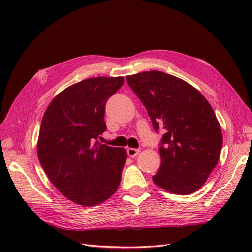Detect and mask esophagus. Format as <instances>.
I'll return each mask as SVG.
<instances>
[{
  "label": "esophagus",
  "mask_w": 252,
  "mask_h": 252,
  "mask_svg": "<svg viewBox=\"0 0 252 252\" xmlns=\"http://www.w3.org/2000/svg\"><path fill=\"white\" fill-rule=\"evenodd\" d=\"M139 152H140V149H136V148H128L127 149V155L131 158L138 156Z\"/></svg>",
  "instance_id": "esophagus-1"
}]
</instances>
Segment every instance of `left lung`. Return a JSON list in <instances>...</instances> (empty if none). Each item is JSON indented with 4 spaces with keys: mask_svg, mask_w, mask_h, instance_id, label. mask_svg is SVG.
I'll return each instance as SVG.
<instances>
[{
    "mask_svg": "<svg viewBox=\"0 0 252 252\" xmlns=\"http://www.w3.org/2000/svg\"><path fill=\"white\" fill-rule=\"evenodd\" d=\"M151 120L159 143L161 167L155 184L174 194L200 189L218 164L223 135L216 113L199 90L162 71L126 77Z\"/></svg>",
    "mask_w": 252,
    "mask_h": 252,
    "instance_id": "8db88e82",
    "label": "left lung"
}]
</instances>
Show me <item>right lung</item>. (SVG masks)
<instances>
[{
  "label": "right lung",
  "mask_w": 252,
  "mask_h": 252,
  "mask_svg": "<svg viewBox=\"0 0 252 252\" xmlns=\"http://www.w3.org/2000/svg\"><path fill=\"white\" fill-rule=\"evenodd\" d=\"M124 79L97 77L59 94L44 113L37 157L44 171L68 200L101 204L117 191L127 158L124 148L101 144L105 106Z\"/></svg>",
  "instance_id": "obj_1"
}]
</instances>
